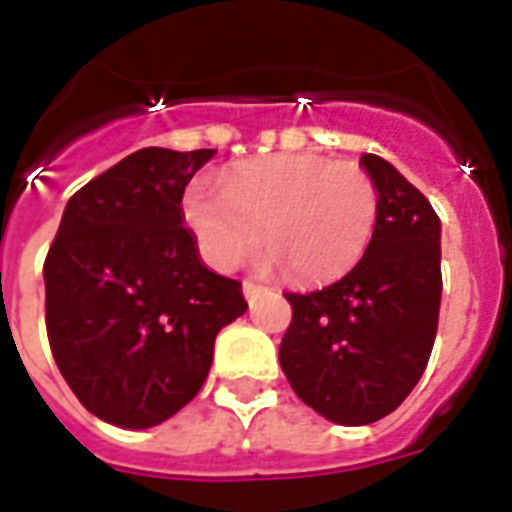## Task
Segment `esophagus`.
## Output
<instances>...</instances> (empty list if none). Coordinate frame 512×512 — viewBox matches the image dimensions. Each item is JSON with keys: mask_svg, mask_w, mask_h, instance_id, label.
Returning <instances> with one entry per match:
<instances>
[{"mask_svg": "<svg viewBox=\"0 0 512 512\" xmlns=\"http://www.w3.org/2000/svg\"><path fill=\"white\" fill-rule=\"evenodd\" d=\"M263 293H266V288H263V285H255V282H249V279H246V282H244V296H246V301H249V304H252L257 296H263Z\"/></svg>", "mask_w": 512, "mask_h": 512, "instance_id": "esophagus-1", "label": "esophagus"}]
</instances>
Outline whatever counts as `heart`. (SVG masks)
I'll list each match as a JSON object with an SVG mask.
<instances>
[{"label": "heart", "instance_id": "b5f03b06", "mask_svg": "<svg viewBox=\"0 0 512 512\" xmlns=\"http://www.w3.org/2000/svg\"><path fill=\"white\" fill-rule=\"evenodd\" d=\"M183 219L219 271L241 266L263 230L268 263H282L299 282H329L351 271L373 241L378 186L356 161L260 158L233 169L222 189L194 183Z\"/></svg>", "mask_w": 512, "mask_h": 512}]
</instances>
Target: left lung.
<instances>
[{"instance_id":"obj_1","label":"left lung","mask_w":512,"mask_h":512,"mask_svg":"<svg viewBox=\"0 0 512 512\" xmlns=\"http://www.w3.org/2000/svg\"><path fill=\"white\" fill-rule=\"evenodd\" d=\"M378 222L362 260L334 285L285 293L293 318L279 365L293 392L337 425L392 414L425 373L441 304V222L389 161L365 153Z\"/></svg>"}]
</instances>
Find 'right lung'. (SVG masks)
<instances>
[{
	"label": "right lung",
	"mask_w": 512,
	"mask_h": 512,
	"mask_svg": "<svg viewBox=\"0 0 512 512\" xmlns=\"http://www.w3.org/2000/svg\"><path fill=\"white\" fill-rule=\"evenodd\" d=\"M213 150L142 147L73 194L51 244L46 332L90 414L153 428L200 392L222 326L246 312L238 279L202 266L183 191Z\"/></svg>",
	"instance_id": "add662e5"
}]
</instances>
